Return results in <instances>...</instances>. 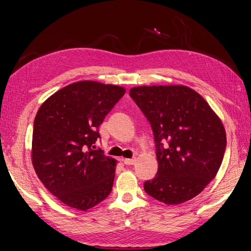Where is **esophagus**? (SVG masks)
Instances as JSON below:
<instances>
[{"label": "esophagus", "mask_w": 251, "mask_h": 251, "mask_svg": "<svg viewBox=\"0 0 251 251\" xmlns=\"http://www.w3.org/2000/svg\"><path fill=\"white\" fill-rule=\"evenodd\" d=\"M123 161H124V164H125V165H134V163H135V158H131V159H129V158H125V159H123Z\"/></svg>", "instance_id": "esophagus-1"}]
</instances>
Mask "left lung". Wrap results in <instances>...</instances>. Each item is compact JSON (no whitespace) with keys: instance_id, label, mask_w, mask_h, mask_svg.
Wrapping results in <instances>:
<instances>
[{"instance_id":"left-lung-1","label":"left lung","mask_w":251,"mask_h":251,"mask_svg":"<svg viewBox=\"0 0 251 251\" xmlns=\"http://www.w3.org/2000/svg\"><path fill=\"white\" fill-rule=\"evenodd\" d=\"M129 95L151 123L156 143L158 171L145 181V192L166 205L196 197L217 175L226 151L220 118L184 85L137 86Z\"/></svg>"}]
</instances>
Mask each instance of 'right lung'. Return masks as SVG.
Segmentation results:
<instances>
[{"mask_svg": "<svg viewBox=\"0 0 251 251\" xmlns=\"http://www.w3.org/2000/svg\"><path fill=\"white\" fill-rule=\"evenodd\" d=\"M126 90L80 80L50 96L34 120L32 164L58 201L87 210L112 192L116 160L94 150L99 127Z\"/></svg>", "mask_w": 251, "mask_h": 251, "instance_id": "obj_1", "label": "right lung"}]
</instances>
